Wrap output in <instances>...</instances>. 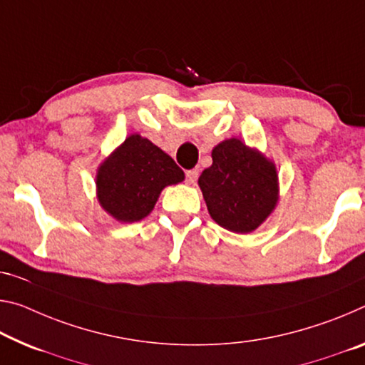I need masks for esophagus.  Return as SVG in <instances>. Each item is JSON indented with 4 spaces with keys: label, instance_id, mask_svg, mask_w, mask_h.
I'll return each mask as SVG.
<instances>
[{
    "label": "esophagus",
    "instance_id": "esophagus-1",
    "mask_svg": "<svg viewBox=\"0 0 365 365\" xmlns=\"http://www.w3.org/2000/svg\"><path fill=\"white\" fill-rule=\"evenodd\" d=\"M185 177H187V182L188 183H195L196 178H198V170H196V169L187 170V172H185Z\"/></svg>",
    "mask_w": 365,
    "mask_h": 365
}]
</instances>
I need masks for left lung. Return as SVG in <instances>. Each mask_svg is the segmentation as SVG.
<instances>
[{
  "instance_id": "1",
  "label": "left lung",
  "mask_w": 365,
  "mask_h": 365,
  "mask_svg": "<svg viewBox=\"0 0 365 365\" xmlns=\"http://www.w3.org/2000/svg\"><path fill=\"white\" fill-rule=\"evenodd\" d=\"M211 155L212 165L198 180L207 211L232 232H252L276 206L274 165L235 138L217 144Z\"/></svg>"
}]
</instances>
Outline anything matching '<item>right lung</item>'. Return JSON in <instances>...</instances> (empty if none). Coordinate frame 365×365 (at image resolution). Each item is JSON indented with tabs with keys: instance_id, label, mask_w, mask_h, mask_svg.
Segmentation results:
<instances>
[{
	"instance_id": "1",
	"label": "right lung",
	"mask_w": 365,
	"mask_h": 365,
	"mask_svg": "<svg viewBox=\"0 0 365 365\" xmlns=\"http://www.w3.org/2000/svg\"><path fill=\"white\" fill-rule=\"evenodd\" d=\"M170 155L140 135H131L97 173L103 210L121 222H135L153 211L162 188L183 180Z\"/></svg>"
}]
</instances>
